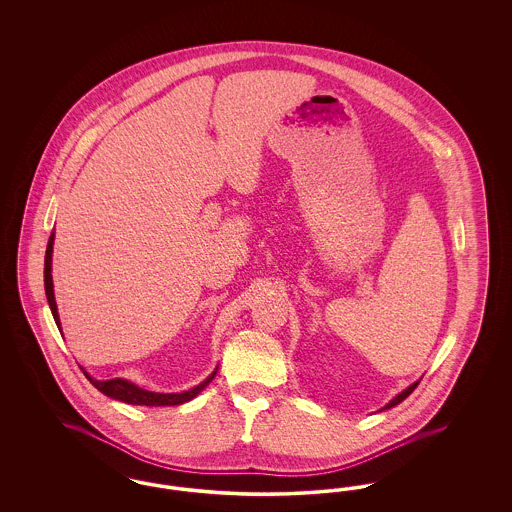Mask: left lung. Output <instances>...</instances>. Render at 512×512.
Listing matches in <instances>:
<instances>
[{"mask_svg": "<svg viewBox=\"0 0 512 512\" xmlns=\"http://www.w3.org/2000/svg\"><path fill=\"white\" fill-rule=\"evenodd\" d=\"M418 382H420V380H418ZM418 382H414V384H411V386H409V388H407V390H403V391H401V393H397V395H395V397H393V399H391L390 403H388V405H386V407H384V409H380V411H386V409H391V407H395V405H399V403H401V401H403V399H407V397H409V395H411V393H413L414 388H416V386H418Z\"/></svg>", "mask_w": 512, "mask_h": 512, "instance_id": "1", "label": "left lung"}]
</instances>
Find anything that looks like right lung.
I'll return each mask as SVG.
<instances>
[{
  "mask_svg": "<svg viewBox=\"0 0 512 512\" xmlns=\"http://www.w3.org/2000/svg\"><path fill=\"white\" fill-rule=\"evenodd\" d=\"M53 240H55V234L51 232L48 240V249H46V263H44V286H46V295H48L49 309H51V315L55 318V324L57 328L61 330V320H59V313H57V303H55V295H53V278H51V255H53ZM217 370L219 366L192 390L180 391V393H159V391L142 390L140 386L124 380V378H113V380H96L92 378L86 370H84V376L90 380V384L94 388H98L103 395L111 397V399H117L122 403H128V405H144V407H172V405H182L186 401H192L195 395H199L201 391L205 390L213 378L217 376Z\"/></svg>",
  "mask_w": 512,
  "mask_h": 512,
  "instance_id": "add662e5",
  "label": "right lung"
}]
</instances>
